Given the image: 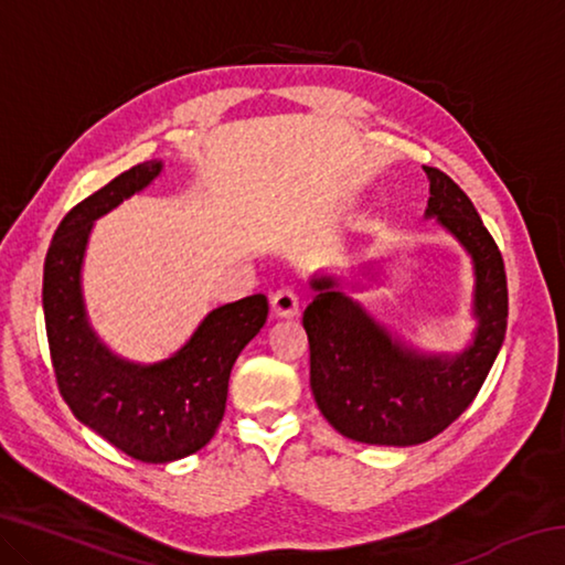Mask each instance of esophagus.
I'll use <instances>...</instances> for the list:
<instances>
[{"label": "esophagus", "instance_id": "obj_1", "mask_svg": "<svg viewBox=\"0 0 565 565\" xmlns=\"http://www.w3.org/2000/svg\"><path fill=\"white\" fill-rule=\"evenodd\" d=\"M271 313L276 319H294L299 313V299L291 289H279L271 294Z\"/></svg>", "mask_w": 565, "mask_h": 565}]
</instances>
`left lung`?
<instances>
[{"instance_id": "left-lung-1", "label": "left lung", "mask_w": 565, "mask_h": 565, "mask_svg": "<svg viewBox=\"0 0 565 565\" xmlns=\"http://www.w3.org/2000/svg\"><path fill=\"white\" fill-rule=\"evenodd\" d=\"M424 171L431 184L426 218H436L473 262L476 331L463 351L424 353L351 299L343 291L349 281L311 276L313 301L303 311L311 394L323 418L351 441L416 446L441 434L471 406L505 337L509 289L499 246L461 186L434 167ZM369 271L363 266L359 276Z\"/></svg>"}]
</instances>
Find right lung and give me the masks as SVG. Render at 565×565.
Listing matches in <instances>:
<instances>
[{
	"mask_svg": "<svg viewBox=\"0 0 565 565\" xmlns=\"http://www.w3.org/2000/svg\"><path fill=\"white\" fill-rule=\"evenodd\" d=\"M164 164L131 167L76 204L56 226L44 259V323L62 396L84 426L137 461L169 463L196 454L224 418L238 353L269 313L264 294L209 311L179 351L157 363L114 353L92 329L82 266L94 222L139 194Z\"/></svg>",
	"mask_w": 565,
	"mask_h": 565,
	"instance_id": "add662e5",
	"label": "right lung"
}]
</instances>
